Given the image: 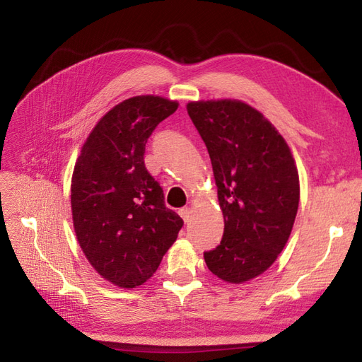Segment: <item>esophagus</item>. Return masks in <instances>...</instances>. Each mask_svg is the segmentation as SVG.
I'll use <instances>...</instances> for the list:
<instances>
[{
  "label": "esophagus",
  "instance_id": "1",
  "mask_svg": "<svg viewBox=\"0 0 362 362\" xmlns=\"http://www.w3.org/2000/svg\"><path fill=\"white\" fill-rule=\"evenodd\" d=\"M180 216L182 217V221H184L185 223H189V222H190V217H192V208H189V206L181 208V210H180Z\"/></svg>",
  "mask_w": 362,
  "mask_h": 362
}]
</instances>
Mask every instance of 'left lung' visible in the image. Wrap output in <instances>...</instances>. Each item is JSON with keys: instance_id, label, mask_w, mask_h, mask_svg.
Returning a JSON list of instances; mask_svg holds the SVG:
<instances>
[{"instance_id": "8db88e82", "label": "left lung", "mask_w": 362, "mask_h": 362, "mask_svg": "<svg viewBox=\"0 0 362 362\" xmlns=\"http://www.w3.org/2000/svg\"><path fill=\"white\" fill-rule=\"evenodd\" d=\"M211 158L223 237L204 252L208 269L242 284L266 272L286 246L299 206V173L286 140L254 107L235 100L189 103Z\"/></svg>"}]
</instances>
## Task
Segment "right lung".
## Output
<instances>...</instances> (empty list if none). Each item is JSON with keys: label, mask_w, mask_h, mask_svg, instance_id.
<instances>
[{"label": "right lung", "mask_w": 362, "mask_h": 362, "mask_svg": "<svg viewBox=\"0 0 362 362\" xmlns=\"http://www.w3.org/2000/svg\"><path fill=\"white\" fill-rule=\"evenodd\" d=\"M178 103L141 95L125 100L95 125L76 160L71 185L74 228L93 269L122 288L146 282L182 228L164 205L145 166V146Z\"/></svg>", "instance_id": "obj_1"}]
</instances>
